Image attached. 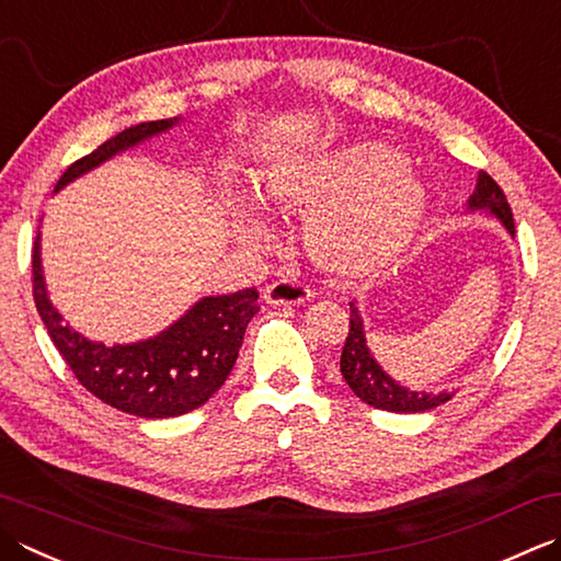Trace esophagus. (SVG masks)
<instances>
[{
  "mask_svg": "<svg viewBox=\"0 0 561 561\" xmlns=\"http://www.w3.org/2000/svg\"><path fill=\"white\" fill-rule=\"evenodd\" d=\"M313 296V291L306 287L304 282L294 277H282L272 282L265 289V301L272 306H299L306 304Z\"/></svg>",
  "mask_w": 561,
  "mask_h": 561,
  "instance_id": "esophagus-1",
  "label": "esophagus"
}]
</instances>
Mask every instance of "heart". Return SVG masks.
<instances>
[{
  "label": "heart",
  "instance_id": "heart-1",
  "mask_svg": "<svg viewBox=\"0 0 561 561\" xmlns=\"http://www.w3.org/2000/svg\"><path fill=\"white\" fill-rule=\"evenodd\" d=\"M262 206L304 218V245L318 267L343 279L391 267L419 236L427 196L423 184L381 142L291 152L267 164L255 184ZM236 233L260 245L267 228L240 211Z\"/></svg>",
  "mask_w": 561,
  "mask_h": 561
}]
</instances>
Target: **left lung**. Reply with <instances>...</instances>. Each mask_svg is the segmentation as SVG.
I'll return each instance as SVG.
<instances>
[{"mask_svg": "<svg viewBox=\"0 0 561 561\" xmlns=\"http://www.w3.org/2000/svg\"><path fill=\"white\" fill-rule=\"evenodd\" d=\"M469 211H486L496 216L499 221L508 228V233L515 236L513 211L511 204L503 194L496 180L486 172H479L477 190L469 196L467 204ZM340 371L347 387L355 391L359 401L375 405L379 411L391 413H423L437 409L445 401L455 397V391H440V393H425V391H411L393 381L387 371L379 367L375 355L369 353L367 337H365V323L355 304H350V333L345 337L343 355H340Z\"/></svg>", "mask_w": 561, "mask_h": 561, "instance_id": "1", "label": "left lung"}]
</instances>
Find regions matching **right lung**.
I'll return each mask as SVG.
<instances>
[{
    "instance_id": "obj_1",
    "label": "right lung",
    "mask_w": 561,
    "mask_h": 561,
    "mask_svg": "<svg viewBox=\"0 0 561 561\" xmlns=\"http://www.w3.org/2000/svg\"><path fill=\"white\" fill-rule=\"evenodd\" d=\"M180 118L146 121L121 130L90 156L72 162L55 184V192L108 158L172 128ZM33 301L53 345L72 375L99 401L138 419H174L199 409L224 387L243 345L250 318L260 311L257 289L226 296H204L168 331L130 345L92 343L62 323L48 299L41 267V233L33 243Z\"/></svg>"
}]
</instances>
